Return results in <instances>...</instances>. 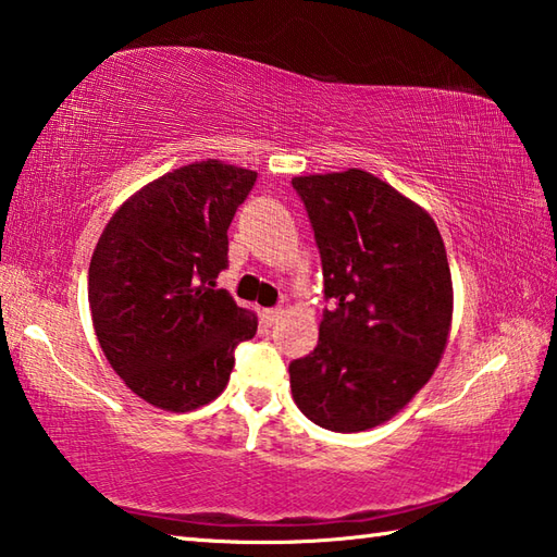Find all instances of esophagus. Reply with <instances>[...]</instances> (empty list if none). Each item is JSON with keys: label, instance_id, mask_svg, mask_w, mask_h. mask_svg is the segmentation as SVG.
<instances>
[{"label": "esophagus", "instance_id": "34e87169", "mask_svg": "<svg viewBox=\"0 0 557 557\" xmlns=\"http://www.w3.org/2000/svg\"><path fill=\"white\" fill-rule=\"evenodd\" d=\"M281 314H283V310L281 308H271V310H264V314H261V318H264V324H276L278 320H281Z\"/></svg>", "mask_w": 557, "mask_h": 557}]
</instances>
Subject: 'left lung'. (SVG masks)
Here are the masks:
<instances>
[{
    "label": "left lung",
    "instance_id": "left-lung-1",
    "mask_svg": "<svg viewBox=\"0 0 557 557\" xmlns=\"http://www.w3.org/2000/svg\"><path fill=\"white\" fill-rule=\"evenodd\" d=\"M320 249L324 300L314 351L290 361L310 422L363 432L391 419L432 377L448 339L454 288L429 213L377 176H296Z\"/></svg>",
    "mask_w": 557,
    "mask_h": 557
}]
</instances>
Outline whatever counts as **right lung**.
Returning <instances> with one entry per match:
<instances>
[{
  "instance_id": "1",
  "label": "right lung",
  "mask_w": 557,
  "mask_h": 557,
  "mask_svg": "<svg viewBox=\"0 0 557 557\" xmlns=\"http://www.w3.org/2000/svg\"><path fill=\"white\" fill-rule=\"evenodd\" d=\"M257 172L218 160L164 174L131 196L89 264V308L111 369L154 407L188 412L223 393L257 314L215 286L227 227Z\"/></svg>"
}]
</instances>
